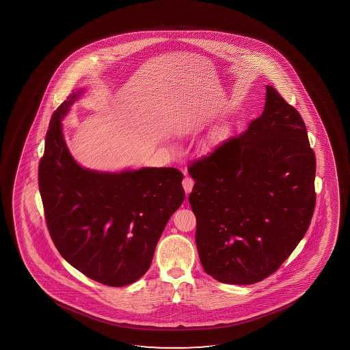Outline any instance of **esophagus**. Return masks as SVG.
Returning a JSON list of instances; mask_svg holds the SVG:
<instances>
[{
  "mask_svg": "<svg viewBox=\"0 0 350 350\" xmlns=\"http://www.w3.org/2000/svg\"><path fill=\"white\" fill-rule=\"evenodd\" d=\"M192 187H193V180H192L191 178L185 177L183 179V187H184V190H185L187 193L191 192Z\"/></svg>",
  "mask_w": 350,
  "mask_h": 350,
  "instance_id": "1",
  "label": "esophagus"
}]
</instances>
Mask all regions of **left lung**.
I'll return each instance as SVG.
<instances>
[{
	"label": "left lung",
	"instance_id": "obj_1",
	"mask_svg": "<svg viewBox=\"0 0 350 350\" xmlns=\"http://www.w3.org/2000/svg\"><path fill=\"white\" fill-rule=\"evenodd\" d=\"M202 267L219 282L252 284L275 273L311 224L316 157L301 116L273 86L239 136L189 163Z\"/></svg>",
	"mask_w": 350,
	"mask_h": 350
}]
</instances>
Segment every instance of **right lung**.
<instances>
[{
  "label": "right lung",
  "instance_id": "1",
  "mask_svg": "<svg viewBox=\"0 0 350 350\" xmlns=\"http://www.w3.org/2000/svg\"><path fill=\"white\" fill-rule=\"evenodd\" d=\"M81 91L50 120L38 167L39 192L53 244L87 278L123 287L147 273L155 246L185 192L183 173L144 167L106 173L83 168L64 142L62 120Z\"/></svg>",
  "mask_w": 350,
  "mask_h": 350
}]
</instances>
